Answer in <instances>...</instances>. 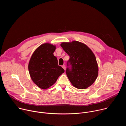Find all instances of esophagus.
I'll use <instances>...</instances> for the list:
<instances>
[{"instance_id":"34e87169","label":"esophagus","mask_w":126,"mask_h":126,"mask_svg":"<svg viewBox=\"0 0 126 126\" xmlns=\"http://www.w3.org/2000/svg\"><path fill=\"white\" fill-rule=\"evenodd\" d=\"M62 67V68H63L64 70H65V69H66V66H65V65H63Z\"/></svg>"}]
</instances>
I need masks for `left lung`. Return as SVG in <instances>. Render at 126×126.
<instances>
[{"mask_svg":"<svg viewBox=\"0 0 126 126\" xmlns=\"http://www.w3.org/2000/svg\"><path fill=\"white\" fill-rule=\"evenodd\" d=\"M61 46L70 57L66 70L67 76L74 87L85 89L90 86L98 75V66L95 55L86 45L74 41L63 42Z\"/></svg>","mask_w":126,"mask_h":126,"instance_id":"left-lung-1","label":"left lung"}]
</instances>
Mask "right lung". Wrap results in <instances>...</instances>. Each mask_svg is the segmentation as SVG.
<instances>
[{"label":"right lung","instance_id":"obj_1","mask_svg":"<svg viewBox=\"0 0 126 126\" xmlns=\"http://www.w3.org/2000/svg\"><path fill=\"white\" fill-rule=\"evenodd\" d=\"M56 46L44 43L35 50L28 64L31 79L39 88L46 89L53 85L64 70L58 65L57 58L53 55Z\"/></svg>","mask_w":126,"mask_h":126}]
</instances>
